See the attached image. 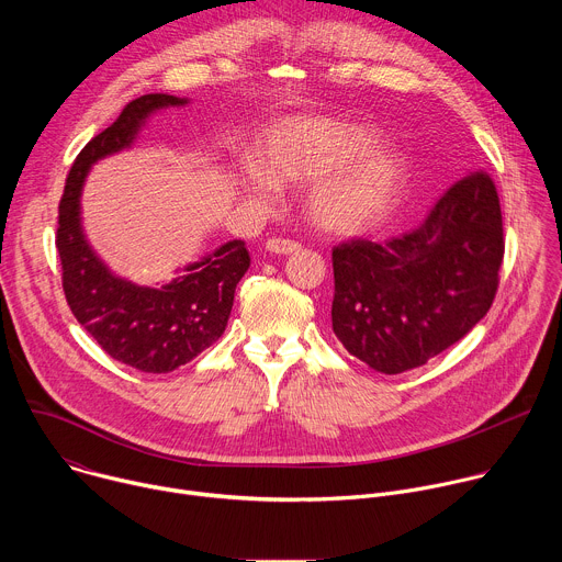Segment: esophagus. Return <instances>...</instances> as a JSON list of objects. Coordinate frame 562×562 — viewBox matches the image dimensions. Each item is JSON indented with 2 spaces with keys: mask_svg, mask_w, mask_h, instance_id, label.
Listing matches in <instances>:
<instances>
[{
  "mask_svg": "<svg viewBox=\"0 0 562 562\" xmlns=\"http://www.w3.org/2000/svg\"><path fill=\"white\" fill-rule=\"evenodd\" d=\"M267 249L271 254H280V256H286V254H295L302 249L300 243H295V239H289V237H271L267 239Z\"/></svg>",
  "mask_w": 562,
  "mask_h": 562,
  "instance_id": "34e87169",
  "label": "esophagus"
}]
</instances>
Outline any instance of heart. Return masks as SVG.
I'll return each mask as SVG.
<instances>
[{"label":"heart","mask_w":562,"mask_h":562,"mask_svg":"<svg viewBox=\"0 0 562 562\" xmlns=\"http://www.w3.org/2000/svg\"><path fill=\"white\" fill-rule=\"evenodd\" d=\"M378 135L338 120H286L262 137L258 165L278 184H304L342 165L355 162L319 184L308 202L313 220L336 233H358L375 224L395 202L405 182V167L389 148H375ZM249 193L267 200V180H251Z\"/></svg>","instance_id":"1"}]
</instances>
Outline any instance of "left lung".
<instances>
[{
  "label": "left lung",
  "mask_w": 562,
  "mask_h": 562,
  "mask_svg": "<svg viewBox=\"0 0 562 562\" xmlns=\"http://www.w3.org/2000/svg\"><path fill=\"white\" fill-rule=\"evenodd\" d=\"M503 256L496 184L471 171L420 228L382 245L358 237L334 249V334L375 371L423 367L487 315Z\"/></svg>",
  "instance_id": "obj_1"
}]
</instances>
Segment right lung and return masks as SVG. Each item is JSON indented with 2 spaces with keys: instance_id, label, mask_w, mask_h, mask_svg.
Segmentation results:
<instances>
[{
  "instance_id": "1",
  "label": "right lung",
  "mask_w": 562,
  "mask_h": 562,
  "mask_svg": "<svg viewBox=\"0 0 562 562\" xmlns=\"http://www.w3.org/2000/svg\"><path fill=\"white\" fill-rule=\"evenodd\" d=\"M184 102L165 93L128 102L109 128L79 150L59 200L55 247L66 302L113 360L144 373H169L224 334L235 286L251 265L249 251L243 239H233L162 289L131 284L115 278L91 251L79 226V191L91 165L126 148L153 111Z\"/></svg>"
}]
</instances>
